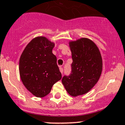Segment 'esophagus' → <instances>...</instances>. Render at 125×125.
Wrapping results in <instances>:
<instances>
[{"instance_id": "obj_1", "label": "esophagus", "mask_w": 125, "mask_h": 125, "mask_svg": "<svg viewBox=\"0 0 125 125\" xmlns=\"http://www.w3.org/2000/svg\"><path fill=\"white\" fill-rule=\"evenodd\" d=\"M59 71H60V72L62 73V74L63 73V68H62L61 66H59Z\"/></svg>"}]
</instances>
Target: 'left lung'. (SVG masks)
<instances>
[{"instance_id": "1", "label": "left lung", "mask_w": 125, "mask_h": 125, "mask_svg": "<svg viewBox=\"0 0 125 125\" xmlns=\"http://www.w3.org/2000/svg\"><path fill=\"white\" fill-rule=\"evenodd\" d=\"M73 63L71 73L62 79V83L70 95L87 93L94 87L102 71V59L98 47L92 40L82 38L69 42Z\"/></svg>"}]
</instances>
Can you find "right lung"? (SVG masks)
I'll return each mask as SVG.
<instances>
[{"mask_svg": "<svg viewBox=\"0 0 125 125\" xmlns=\"http://www.w3.org/2000/svg\"><path fill=\"white\" fill-rule=\"evenodd\" d=\"M54 43L38 36L25 47L19 61L20 78L27 90L37 97L50 94L52 85L62 77L57 58L52 52Z\"/></svg>", "mask_w": 125, "mask_h": 125, "instance_id": "add662e5", "label": "right lung"}]
</instances>
